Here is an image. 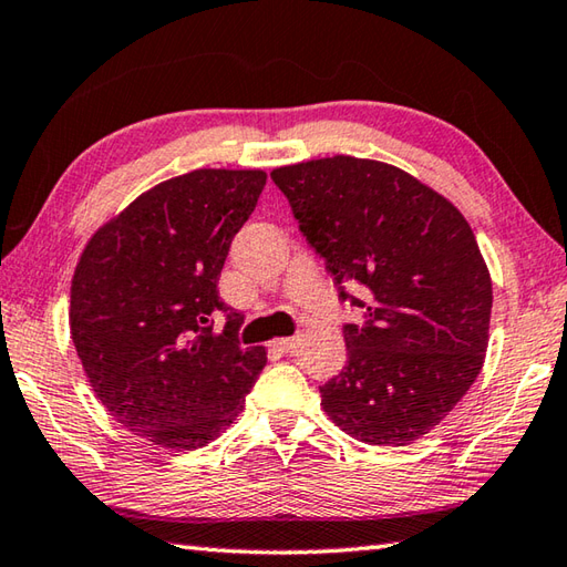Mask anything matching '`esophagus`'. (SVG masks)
<instances>
[{
  "mask_svg": "<svg viewBox=\"0 0 567 567\" xmlns=\"http://www.w3.org/2000/svg\"><path fill=\"white\" fill-rule=\"evenodd\" d=\"M270 347L280 353H290L297 347V339H275Z\"/></svg>",
  "mask_w": 567,
  "mask_h": 567,
  "instance_id": "obj_1",
  "label": "esophagus"
}]
</instances>
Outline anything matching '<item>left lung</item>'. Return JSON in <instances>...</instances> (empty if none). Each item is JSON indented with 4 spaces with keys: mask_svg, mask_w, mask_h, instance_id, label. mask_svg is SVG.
Here are the masks:
<instances>
[{
    "mask_svg": "<svg viewBox=\"0 0 567 567\" xmlns=\"http://www.w3.org/2000/svg\"><path fill=\"white\" fill-rule=\"evenodd\" d=\"M270 176L341 302L363 309L343 324L347 365L319 385L327 415L369 445L423 437L470 391L489 339L492 277L470 224L383 162L339 154ZM349 281L367 287L363 300Z\"/></svg>",
    "mask_w": 567,
    "mask_h": 567,
    "instance_id": "1",
    "label": "left lung"
}]
</instances>
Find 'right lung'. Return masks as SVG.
I'll list each match as a JSON object with an SVG mask.
<instances>
[{"instance_id":"right-lung-1","label":"right lung","mask_w":567,"mask_h":567,"mask_svg":"<svg viewBox=\"0 0 567 567\" xmlns=\"http://www.w3.org/2000/svg\"><path fill=\"white\" fill-rule=\"evenodd\" d=\"M260 169H196L162 182L100 228L71 287V337L122 427L166 450L224 432L265 369L218 297L230 243L258 206ZM224 313V332L213 319Z\"/></svg>"}]
</instances>
